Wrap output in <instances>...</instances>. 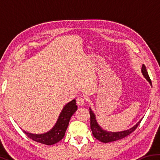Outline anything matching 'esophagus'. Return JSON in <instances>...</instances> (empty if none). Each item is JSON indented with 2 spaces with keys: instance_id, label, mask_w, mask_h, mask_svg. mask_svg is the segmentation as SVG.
Here are the masks:
<instances>
[{
  "instance_id": "obj_1",
  "label": "esophagus",
  "mask_w": 160,
  "mask_h": 160,
  "mask_svg": "<svg viewBox=\"0 0 160 160\" xmlns=\"http://www.w3.org/2000/svg\"><path fill=\"white\" fill-rule=\"evenodd\" d=\"M76 102L78 105H79V106H82V105L85 104V99L82 97H79L77 98Z\"/></svg>"
}]
</instances>
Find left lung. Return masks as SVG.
<instances>
[{
  "instance_id": "8db88e82",
  "label": "left lung",
  "mask_w": 160,
  "mask_h": 160,
  "mask_svg": "<svg viewBox=\"0 0 160 160\" xmlns=\"http://www.w3.org/2000/svg\"><path fill=\"white\" fill-rule=\"evenodd\" d=\"M142 74L146 80H148V82L150 84L152 85V82L150 80V78L149 77L147 70H146V68L145 65H142V69H141ZM90 127L92 132V134L94 137L99 140V141L104 143H108L111 142H114L116 140H121L123 138L126 137L127 135L131 134L132 132H133L138 126L139 123L141 121L142 118L135 125H134L132 128L125 130V131H118V132H112V131H108L106 130L103 129L101 126L99 125V123H97L96 116L94 114V113L92 112V110L91 109L90 107Z\"/></svg>"
}]
</instances>
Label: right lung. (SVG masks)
<instances>
[{"label":"right lung","mask_w":160,"mask_h":160,"mask_svg":"<svg viewBox=\"0 0 160 160\" xmlns=\"http://www.w3.org/2000/svg\"><path fill=\"white\" fill-rule=\"evenodd\" d=\"M77 109L78 107L76 105V101H75V99L72 100L70 102L67 103L63 107L55 125L53 126V128L50 131L42 134L32 133V132H27L24 130L23 132L28 135L29 138L37 142L47 145L56 144V142L63 139L68 126L70 119L72 114L76 112Z\"/></svg>","instance_id":"right-lung-1"}]
</instances>
